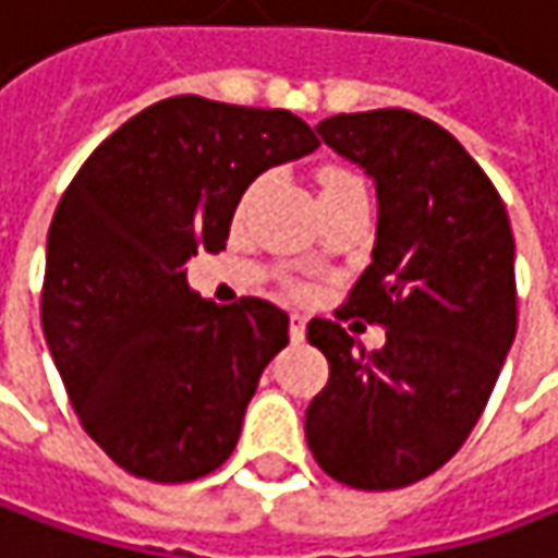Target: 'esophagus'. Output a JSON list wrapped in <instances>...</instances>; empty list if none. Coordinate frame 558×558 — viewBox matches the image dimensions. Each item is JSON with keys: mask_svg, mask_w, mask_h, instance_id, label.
<instances>
[{"mask_svg": "<svg viewBox=\"0 0 558 558\" xmlns=\"http://www.w3.org/2000/svg\"><path fill=\"white\" fill-rule=\"evenodd\" d=\"M304 324H307V320H304L301 314H292V317H289V337H292V342H301V339H304Z\"/></svg>", "mask_w": 558, "mask_h": 558, "instance_id": "esophagus-1", "label": "esophagus"}]
</instances>
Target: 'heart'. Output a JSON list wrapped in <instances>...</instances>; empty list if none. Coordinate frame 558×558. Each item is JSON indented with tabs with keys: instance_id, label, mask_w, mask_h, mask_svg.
<instances>
[{
	"instance_id": "heart-1",
	"label": "heart",
	"mask_w": 558,
	"mask_h": 558,
	"mask_svg": "<svg viewBox=\"0 0 558 558\" xmlns=\"http://www.w3.org/2000/svg\"><path fill=\"white\" fill-rule=\"evenodd\" d=\"M345 178H352V174H349V171H339V168H327V171H324V183H337V180H345ZM299 292H301V286H299Z\"/></svg>"
}]
</instances>
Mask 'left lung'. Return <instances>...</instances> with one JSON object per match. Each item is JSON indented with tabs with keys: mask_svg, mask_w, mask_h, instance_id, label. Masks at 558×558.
Listing matches in <instances>:
<instances>
[{
	"mask_svg": "<svg viewBox=\"0 0 558 558\" xmlns=\"http://www.w3.org/2000/svg\"><path fill=\"white\" fill-rule=\"evenodd\" d=\"M320 140L378 190V238L345 314L387 330L365 352L333 320L307 339L330 362L304 413L324 473L352 489H403L460 451L518 330L514 238L486 171L413 110L339 113Z\"/></svg>",
	"mask_w": 558,
	"mask_h": 558,
	"instance_id": "8db88e82",
	"label": "left lung"
}]
</instances>
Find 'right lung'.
Returning a JSON list of instances; mask_svg holds the SVG:
<instances>
[{
    "label": "right lung",
    "instance_id": "1",
    "mask_svg": "<svg viewBox=\"0 0 558 558\" xmlns=\"http://www.w3.org/2000/svg\"><path fill=\"white\" fill-rule=\"evenodd\" d=\"M320 142L289 110L180 95L100 142L47 234L40 324L82 428L126 473L190 483L238 445L289 314L216 304L186 259L219 254L254 180Z\"/></svg>",
    "mask_w": 558,
    "mask_h": 558
}]
</instances>
